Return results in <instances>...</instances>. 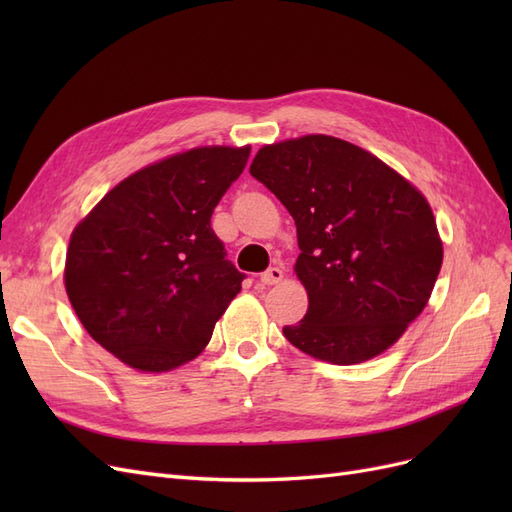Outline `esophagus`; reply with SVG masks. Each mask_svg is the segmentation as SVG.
<instances>
[{
    "mask_svg": "<svg viewBox=\"0 0 512 512\" xmlns=\"http://www.w3.org/2000/svg\"><path fill=\"white\" fill-rule=\"evenodd\" d=\"M284 280V271L280 267H271L265 273L260 275V282L265 286H273V284H280Z\"/></svg>",
    "mask_w": 512,
    "mask_h": 512,
    "instance_id": "esophagus-1",
    "label": "esophagus"
}]
</instances>
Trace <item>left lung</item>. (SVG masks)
I'll list each match as a JSON object with an SVG mask.
<instances>
[{"mask_svg": "<svg viewBox=\"0 0 512 512\" xmlns=\"http://www.w3.org/2000/svg\"><path fill=\"white\" fill-rule=\"evenodd\" d=\"M250 173L297 224L294 273L309 307L284 327L288 342L335 365L393 346L425 309L442 267L425 196L369 151L327 134L265 145Z\"/></svg>", "mask_w": 512, "mask_h": 512, "instance_id": "left-lung-1", "label": "left lung"}]
</instances>
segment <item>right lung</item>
<instances>
[{
    "label": "right lung",
    "mask_w": 512,
    "mask_h": 512,
    "mask_svg": "<svg viewBox=\"0 0 512 512\" xmlns=\"http://www.w3.org/2000/svg\"><path fill=\"white\" fill-rule=\"evenodd\" d=\"M250 147H196L117 183L74 228L66 292L96 342L141 371H168L209 344L243 282L211 228Z\"/></svg>",
    "instance_id": "obj_1"
}]
</instances>
